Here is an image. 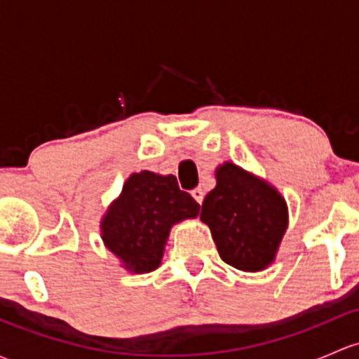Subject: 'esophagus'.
Segmentation results:
<instances>
[{"mask_svg":"<svg viewBox=\"0 0 359 359\" xmlns=\"http://www.w3.org/2000/svg\"><path fill=\"white\" fill-rule=\"evenodd\" d=\"M191 194H192V198H194L196 201H198L199 205H201L203 199H205V192H203L201 187H196V189H192Z\"/></svg>","mask_w":359,"mask_h":359,"instance_id":"1","label":"esophagus"}]
</instances>
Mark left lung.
Instances as JSON below:
<instances>
[{
	"label": "left lung",
	"mask_w": 359,
	"mask_h": 359,
	"mask_svg": "<svg viewBox=\"0 0 359 359\" xmlns=\"http://www.w3.org/2000/svg\"><path fill=\"white\" fill-rule=\"evenodd\" d=\"M201 220L225 263L259 271L277 255L287 229V205L269 182L227 161L217 168V186L203 201Z\"/></svg>",
	"instance_id": "obj_1"
}]
</instances>
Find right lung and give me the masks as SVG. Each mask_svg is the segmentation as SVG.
<instances>
[{
  "label": "right lung",
  "mask_w": 359,
  "mask_h": 359,
  "mask_svg": "<svg viewBox=\"0 0 359 359\" xmlns=\"http://www.w3.org/2000/svg\"><path fill=\"white\" fill-rule=\"evenodd\" d=\"M201 206L179 189L173 175L142 170L132 173L122 194L101 222V237L132 273H148L160 266L172 225L196 218Z\"/></svg>",
  "instance_id": "add662e5"
}]
</instances>
